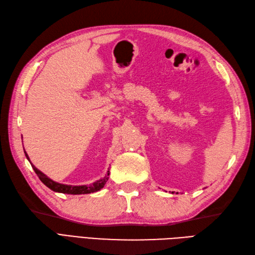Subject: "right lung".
<instances>
[{
  "instance_id": "obj_1",
  "label": "right lung",
  "mask_w": 255,
  "mask_h": 255,
  "mask_svg": "<svg viewBox=\"0 0 255 255\" xmlns=\"http://www.w3.org/2000/svg\"><path fill=\"white\" fill-rule=\"evenodd\" d=\"M24 149V148H23ZM25 157L30 161V158L28 154L25 153ZM31 164V161H30ZM32 168H33V170L35 171V173L37 174V177L40 178V180L43 182V183L46 185L48 188H50L51 191L57 192V193H63V194H71V195H81V194H90V193H95L100 191L101 188L104 186V184L107 183V181L109 180V174L110 171H108L107 175L104 178L100 179L99 181L95 182L93 184H89V185H80V186H73V185H67V184H61V183H57V182L53 181L51 179H49L47 175H45L42 171L38 170V169L33 165L31 164Z\"/></svg>"
}]
</instances>
